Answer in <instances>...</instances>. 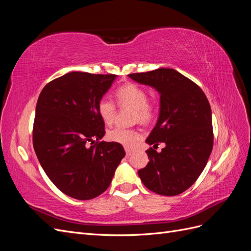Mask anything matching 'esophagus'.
<instances>
[{
  "instance_id": "esophagus-1",
  "label": "esophagus",
  "mask_w": 251,
  "mask_h": 251,
  "mask_svg": "<svg viewBox=\"0 0 251 251\" xmlns=\"http://www.w3.org/2000/svg\"><path fill=\"white\" fill-rule=\"evenodd\" d=\"M133 150L132 149H128V148H126V156H131L133 154Z\"/></svg>"
}]
</instances>
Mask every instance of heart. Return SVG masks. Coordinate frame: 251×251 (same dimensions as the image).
Wrapping results in <instances>:
<instances>
[{
  "label": "heart",
  "mask_w": 251,
  "mask_h": 251,
  "mask_svg": "<svg viewBox=\"0 0 251 251\" xmlns=\"http://www.w3.org/2000/svg\"><path fill=\"white\" fill-rule=\"evenodd\" d=\"M117 101L120 104L130 105L136 110V118L139 121H148L153 116V105L148 101V93L143 88L135 83H126L116 91ZM97 111L104 124L110 125L115 116V104L108 97H103L98 101ZM109 140L117 142L126 147H133L140 138L138 131L133 128L116 126L107 134Z\"/></svg>",
  "instance_id": "1"
}]
</instances>
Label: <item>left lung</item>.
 Listing matches in <instances>:
<instances>
[{
	"label": "left lung",
	"instance_id": "8db88e82",
	"mask_svg": "<svg viewBox=\"0 0 251 251\" xmlns=\"http://www.w3.org/2000/svg\"><path fill=\"white\" fill-rule=\"evenodd\" d=\"M127 76L160 94L157 124L146 141L154 148L163 142L166 148L160 153L147 151L150 161L138 171L142 183L159 195L183 193L199 178L214 144L207 97L194 81L169 68Z\"/></svg>",
	"mask_w": 251,
	"mask_h": 251
}]
</instances>
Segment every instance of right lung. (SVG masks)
Here are the masks:
<instances>
[{
	"label": "right lung",
	"instance_id": "obj_1",
	"mask_svg": "<svg viewBox=\"0 0 251 251\" xmlns=\"http://www.w3.org/2000/svg\"><path fill=\"white\" fill-rule=\"evenodd\" d=\"M115 74L70 72L44 87L37 100L33 148L37 159L60 192L77 200L101 195L126 151L105 142L97 104Z\"/></svg>",
	"mask_w": 251,
	"mask_h": 251
}]
</instances>
